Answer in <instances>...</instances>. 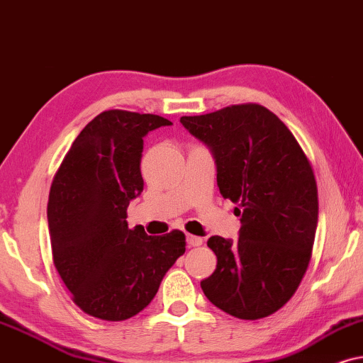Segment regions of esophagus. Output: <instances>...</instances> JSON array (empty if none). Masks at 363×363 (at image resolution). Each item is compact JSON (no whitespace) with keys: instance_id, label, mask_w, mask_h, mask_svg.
I'll list each match as a JSON object with an SVG mask.
<instances>
[{"instance_id":"1","label":"esophagus","mask_w":363,"mask_h":363,"mask_svg":"<svg viewBox=\"0 0 363 363\" xmlns=\"http://www.w3.org/2000/svg\"><path fill=\"white\" fill-rule=\"evenodd\" d=\"M186 240H187V245H189V247H199V245L204 242V240H202V238H199V235H192V234H187Z\"/></svg>"}]
</instances>
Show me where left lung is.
Instances as JSON below:
<instances>
[{"mask_svg":"<svg viewBox=\"0 0 363 363\" xmlns=\"http://www.w3.org/2000/svg\"><path fill=\"white\" fill-rule=\"evenodd\" d=\"M181 124L204 143L217 186L240 216L239 240L212 235L214 274L202 280L220 311L257 320L286 306L311 260L318 220L311 162L286 124L259 104L229 106Z\"/></svg>","mask_w":363,"mask_h":363,"instance_id":"8db88e82","label":"left lung"}]
</instances>
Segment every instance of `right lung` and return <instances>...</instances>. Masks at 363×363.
<instances>
[{
  "instance_id": "add662e5",
  "label": "right lung",
  "mask_w": 363,
  "mask_h": 363,
  "mask_svg": "<svg viewBox=\"0 0 363 363\" xmlns=\"http://www.w3.org/2000/svg\"><path fill=\"white\" fill-rule=\"evenodd\" d=\"M156 114L104 111L62 159L48 201L55 267L81 311L119 322L146 308L164 275L186 252V235H147L128 227V206L141 196L143 138L171 125Z\"/></svg>"
}]
</instances>
